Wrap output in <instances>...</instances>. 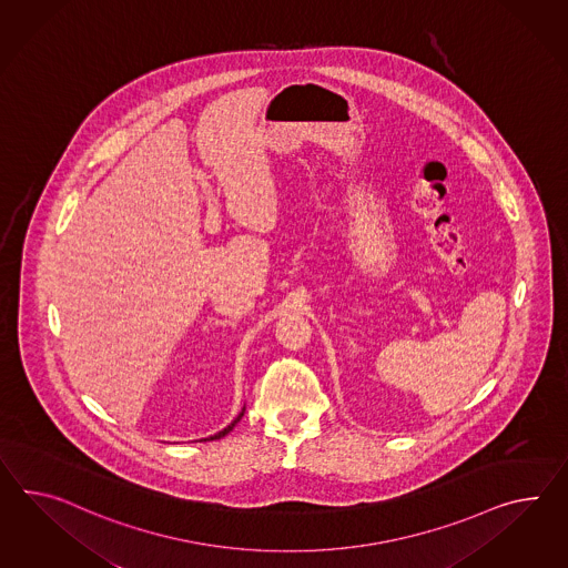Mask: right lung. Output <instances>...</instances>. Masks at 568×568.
Returning a JSON list of instances; mask_svg holds the SVG:
<instances>
[{"label":"right lung","mask_w":568,"mask_h":568,"mask_svg":"<svg viewBox=\"0 0 568 568\" xmlns=\"http://www.w3.org/2000/svg\"><path fill=\"white\" fill-rule=\"evenodd\" d=\"M241 418H243V412H241V414H239V416H236V418H234V420L231 422V424H229V426H226V428H224V430H220L219 435H214V437H210V438H222V437H224V435H229V433H231V430H233L234 424H236V422L241 420Z\"/></svg>","instance_id":"add662e5"}]
</instances>
